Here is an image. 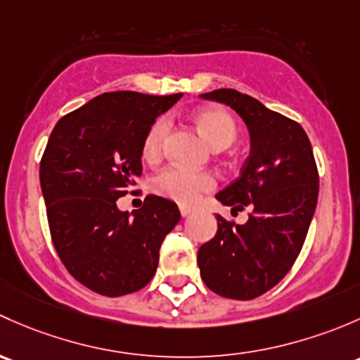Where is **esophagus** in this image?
<instances>
[{"label": "esophagus", "mask_w": 360, "mask_h": 360, "mask_svg": "<svg viewBox=\"0 0 360 360\" xmlns=\"http://www.w3.org/2000/svg\"><path fill=\"white\" fill-rule=\"evenodd\" d=\"M180 213H181V217H188V214L192 213V207L180 205Z\"/></svg>", "instance_id": "obj_1"}]
</instances>
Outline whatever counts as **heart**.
I'll use <instances>...</instances> for the list:
<instances>
[{
  "label": "heart",
  "mask_w": 360,
  "mask_h": 360,
  "mask_svg": "<svg viewBox=\"0 0 360 360\" xmlns=\"http://www.w3.org/2000/svg\"><path fill=\"white\" fill-rule=\"evenodd\" d=\"M195 126L213 149H225L237 136L234 117L220 107H207L195 114ZM169 131L168 117H159L143 139L142 154L146 159H158L165 150L166 136ZM217 187V179L210 172H191V169L169 166L154 176L153 188L162 198H168L180 205H194L202 194Z\"/></svg>",
  "instance_id": "b5f03b06"
}]
</instances>
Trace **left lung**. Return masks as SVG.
Instances as JSON below:
<instances>
[{
	"label": "left lung",
	"mask_w": 360,
	"mask_h": 360,
	"mask_svg": "<svg viewBox=\"0 0 360 360\" xmlns=\"http://www.w3.org/2000/svg\"><path fill=\"white\" fill-rule=\"evenodd\" d=\"M232 107L248 126L251 150L240 175L218 192L232 213L250 207L244 225L217 214L218 231L198 251L205 284L217 295L253 300L292 266L312 221L319 173L312 146L296 121L231 88L202 94Z\"/></svg>",
	"instance_id": "1"
}]
</instances>
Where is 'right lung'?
<instances>
[{"label": "right lung", "instance_id": "1", "mask_svg": "<svg viewBox=\"0 0 360 360\" xmlns=\"http://www.w3.org/2000/svg\"><path fill=\"white\" fill-rule=\"evenodd\" d=\"M181 94L112 91L58 120L39 165L53 246L70 276L103 296L142 290L159 248L180 221L179 206L147 195L140 210H117L142 175V147L155 117Z\"/></svg>", "mask_w": 360, "mask_h": 360}]
</instances>
